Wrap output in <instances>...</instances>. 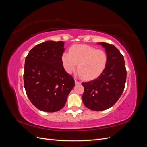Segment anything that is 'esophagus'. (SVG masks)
<instances>
[{
	"mask_svg": "<svg viewBox=\"0 0 147 147\" xmlns=\"http://www.w3.org/2000/svg\"><path fill=\"white\" fill-rule=\"evenodd\" d=\"M75 84H80L81 83L78 82V81H77V80H75Z\"/></svg>",
	"mask_w": 147,
	"mask_h": 147,
	"instance_id": "34e87169",
	"label": "esophagus"
}]
</instances>
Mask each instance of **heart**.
<instances>
[{
  "mask_svg": "<svg viewBox=\"0 0 147 147\" xmlns=\"http://www.w3.org/2000/svg\"><path fill=\"white\" fill-rule=\"evenodd\" d=\"M64 69L71 74L77 67L82 77L93 80L98 77L105 69L107 56L104 51L96 50L87 45H75L70 48L69 53L62 56Z\"/></svg>",
  "mask_w": 147,
  "mask_h": 147,
  "instance_id": "heart-1",
  "label": "heart"
}]
</instances>
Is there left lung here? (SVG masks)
<instances>
[{
    "label": "left lung",
    "instance_id": "obj_1",
    "mask_svg": "<svg viewBox=\"0 0 147 147\" xmlns=\"http://www.w3.org/2000/svg\"><path fill=\"white\" fill-rule=\"evenodd\" d=\"M105 48L107 63L96 79L82 83L84 88L82 100L89 109L102 111L112 107L121 97L126 81L124 57L112 44L98 43Z\"/></svg>",
    "mask_w": 147,
    "mask_h": 147
}]
</instances>
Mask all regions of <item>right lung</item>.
I'll return each mask as SVG.
<instances>
[{"label": "right lung", "mask_w": 147, "mask_h": 147, "mask_svg": "<svg viewBox=\"0 0 147 147\" xmlns=\"http://www.w3.org/2000/svg\"><path fill=\"white\" fill-rule=\"evenodd\" d=\"M64 42L47 41L35 45L26 56L24 85L28 98L41 111L55 112L64 107L75 85L62 62Z\"/></svg>", "instance_id": "obj_1"}]
</instances>
